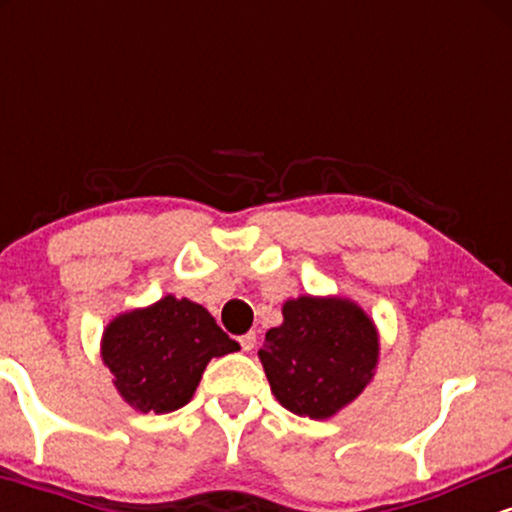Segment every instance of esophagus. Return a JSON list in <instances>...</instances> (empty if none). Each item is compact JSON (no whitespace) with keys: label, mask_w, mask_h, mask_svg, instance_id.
<instances>
[{"label":"esophagus","mask_w":512,"mask_h":512,"mask_svg":"<svg viewBox=\"0 0 512 512\" xmlns=\"http://www.w3.org/2000/svg\"><path fill=\"white\" fill-rule=\"evenodd\" d=\"M238 342H240V349H243V351H252V349H255V344H257V334L255 332L243 334V337H238Z\"/></svg>","instance_id":"34e87169"}]
</instances>
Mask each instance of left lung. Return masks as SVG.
I'll return each mask as SVG.
<instances>
[{
  "label": "left lung",
  "mask_w": 512,
  "mask_h": 512,
  "mask_svg": "<svg viewBox=\"0 0 512 512\" xmlns=\"http://www.w3.org/2000/svg\"><path fill=\"white\" fill-rule=\"evenodd\" d=\"M257 354L286 409L327 419L373 378L378 334L354 303L301 296L284 303V325L267 332Z\"/></svg>",
  "instance_id": "1"
}]
</instances>
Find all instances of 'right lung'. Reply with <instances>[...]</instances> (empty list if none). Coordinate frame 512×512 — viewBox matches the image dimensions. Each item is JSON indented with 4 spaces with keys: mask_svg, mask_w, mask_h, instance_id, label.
Instances as JSON below:
<instances>
[{
    "mask_svg": "<svg viewBox=\"0 0 512 512\" xmlns=\"http://www.w3.org/2000/svg\"><path fill=\"white\" fill-rule=\"evenodd\" d=\"M238 349L202 305L173 296L115 317L103 334V361L115 387L144 414L180 409L211 358Z\"/></svg>",
    "mask_w": 512,
    "mask_h": 512,
    "instance_id": "1",
    "label": "right lung"
}]
</instances>
